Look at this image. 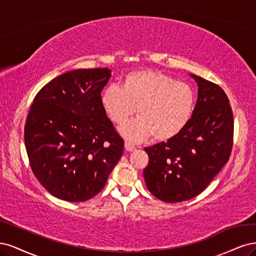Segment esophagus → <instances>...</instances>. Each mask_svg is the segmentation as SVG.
Here are the masks:
<instances>
[{"label": "esophagus", "instance_id": "esophagus-1", "mask_svg": "<svg viewBox=\"0 0 256 256\" xmlns=\"http://www.w3.org/2000/svg\"><path fill=\"white\" fill-rule=\"evenodd\" d=\"M124 148H126V150L128 152H132V151L135 150V146L132 144V142H124Z\"/></svg>", "mask_w": 256, "mask_h": 256}]
</instances>
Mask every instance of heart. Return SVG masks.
Here are the masks:
<instances>
[{"label":"heart","mask_w":256,"mask_h":256,"mask_svg":"<svg viewBox=\"0 0 256 256\" xmlns=\"http://www.w3.org/2000/svg\"><path fill=\"white\" fill-rule=\"evenodd\" d=\"M101 104L110 119L123 124L136 112L139 117L120 128L132 142L152 135L155 140H168L180 134L192 120L196 106L194 89L166 74L139 70L123 78L122 87L107 86Z\"/></svg>","instance_id":"obj_1"}]
</instances>
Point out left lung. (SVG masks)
<instances>
[{"mask_svg": "<svg viewBox=\"0 0 256 256\" xmlns=\"http://www.w3.org/2000/svg\"><path fill=\"white\" fill-rule=\"evenodd\" d=\"M190 76L198 84L192 120L176 137L144 148L149 155L146 185L167 203L201 194L228 162L233 146V112L226 92L210 80Z\"/></svg>", "mask_w": 256, "mask_h": 256, "instance_id": "left-lung-1", "label": "left lung"}]
</instances>
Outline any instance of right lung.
I'll list each match as a JSON object with an SVG mask.
<instances>
[{
	"label": "right lung",
	"instance_id": "obj_1",
	"mask_svg": "<svg viewBox=\"0 0 256 256\" xmlns=\"http://www.w3.org/2000/svg\"><path fill=\"white\" fill-rule=\"evenodd\" d=\"M110 76L107 68L68 71L41 88L30 106L24 128L30 167L58 199H92L123 154V139L101 104Z\"/></svg>",
	"mask_w": 256,
	"mask_h": 256
}]
</instances>
